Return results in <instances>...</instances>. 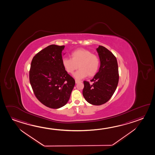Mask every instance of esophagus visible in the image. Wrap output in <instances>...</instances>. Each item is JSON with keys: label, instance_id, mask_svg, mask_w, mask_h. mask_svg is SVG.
Returning a JSON list of instances; mask_svg holds the SVG:
<instances>
[{"label": "esophagus", "instance_id": "obj_1", "mask_svg": "<svg viewBox=\"0 0 155 155\" xmlns=\"http://www.w3.org/2000/svg\"><path fill=\"white\" fill-rule=\"evenodd\" d=\"M81 81H79L78 80H75V83L76 84H78V83H79V82H80Z\"/></svg>", "mask_w": 155, "mask_h": 155}]
</instances>
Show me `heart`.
<instances>
[{
	"instance_id": "heart-1",
	"label": "heart",
	"mask_w": 155,
	"mask_h": 155,
	"mask_svg": "<svg viewBox=\"0 0 155 155\" xmlns=\"http://www.w3.org/2000/svg\"><path fill=\"white\" fill-rule=\"evenodd\" d=\"M71 58H65L62 60V64L68 73L72 74L78 68L79 71L74 74L78 79L84 78L88 75L94 76L100 66V59L97 55L92 54L89 50L85 49H79L74 51Z\"/></svg>"
}]
</instances>
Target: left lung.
Here are the masks:
<instances>
[{"label":"left lung","instance_id":"1","mask_svg":"<svg viewBox=\"0 0 155 155\" xmlns=\"http://www.w3.org/2000/svg\"><path fill=\"white\" fill-rule=\"evenodd\" d=\"M100 61L99 71L91 80L84 81L83 96L93 105L107 102L116 90L119 81L118 63L116 56L107 48L99 45L97 49Z\"/></svg>","mask_w":155,"mask_h":155}]
</instances>
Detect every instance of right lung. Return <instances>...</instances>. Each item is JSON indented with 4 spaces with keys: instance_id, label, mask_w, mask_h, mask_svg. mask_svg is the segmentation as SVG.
I'll return each instance as SVG.
<instances>
[{
    "instance_id": "right-lung-1",
    "label": "right lung",
    "mask_w": 155,
    "mask_h": 155,
    "mask_svg": "<svg viewBox=\"0 0 155 155\" xmlns=\"http://www.w3.org/2000/svg\"><path fill=\"white\" fill-rule=\"evenodd\" d=\"M64 45H50L32 60L29 80L37 99L47 107L57 109L66 105L75 84L62 64Z\"/></svg>"
}]
</instances>
